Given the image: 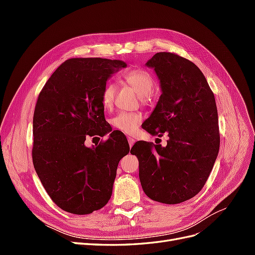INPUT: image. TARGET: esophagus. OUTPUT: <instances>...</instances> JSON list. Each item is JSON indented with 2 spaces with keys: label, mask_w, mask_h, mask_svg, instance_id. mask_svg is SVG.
<instances>
[{
  "label": "esophagus",
  "mask_w": 255,
  "mask_h": 255,
  "mask_svg": "<svg viewBox=\"0 0 255 255\" xmlns=\"http://www.w3.org/2000/svg\"><path fill=\"white\" fill-rule=\"evenodd\" d=\"M128 141L129 146H132L135 143V139H134L133 137H128Z\"/></svg>",
  "instance_id": "34e87169"
}]
</instances>
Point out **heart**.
Instances as JSON below:
<instances>
[{"mask_svg":"<svg viewBox=\"0 0 255 255\" xmlns=\"http://www.w3.org/2000/svg\"><path fill=\"white\" fill-rule=\"evenodd\" d=\"M125 80L132 86L140 97H150L155 90V82L150 72L137 69L128 71L125 74ZM116 94V85L113 82L105 84L101 94V102L105 109H110L113 105ZM142 117L138 113L121 112L111 120V125L114 128L125 134H134L141 123Z\"/></svg>","mask_w":255,"mask_h":255,"instance_id":"b5f03b06","label":"heart"}]
</instances>
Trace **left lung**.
I'll list each match as a JSON object with an SVG mask.
<instances>
[{"instance_id": "8db88e82", "label": "left lung", "mask_w": 255, "mask_h": 255, "mask_svg": "<svg viewBox=\"0 0 255 255\" xmlns=\"http://www.w3.org/2000/svg\"><path fill=\"white\" fill-rule=\"evenodd\" d=\"M145 65L155 71L161 95L144 128L169 139L166 146L138 141L130 153L139 161L144 194L177 204L199 194L218 156L217 106L205 76L190 60L159 52Z\"/></svg>"}]
</instances>
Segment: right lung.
I'll return each mask as SVG.
<instances>
[{
  "label": "right lung",
  "mask_w": 255,
  "mask_h": 255,
  "mask_svg": "<svg viewBox=\"0 0 255 255\" xmlns=\"http://www.w3.org/2000/svg\"><path fill=\"white\" fill-rule=\"evenodd\" d=\"M126 67L117 59H68L38 96L33 164L53 202L68 213L91 214L109 202L119 161L129 152L128 140L118 141L114 132L97 146L85 145L86 138L112 130L101 94L112 74Z\"/></svg>",
  "instance_id": "add662e5"
}]
</instances>
